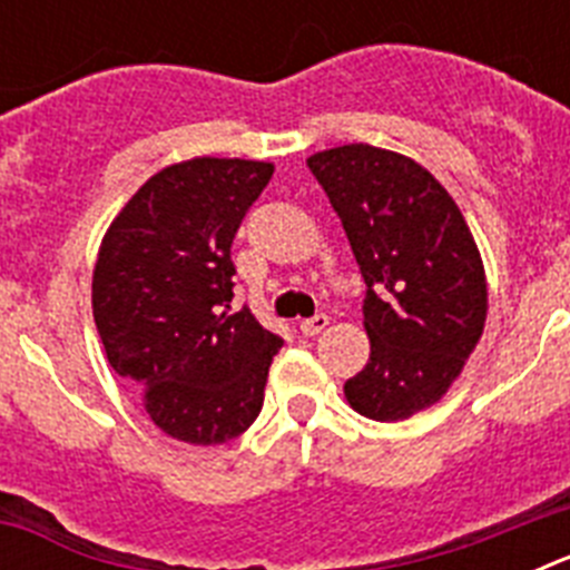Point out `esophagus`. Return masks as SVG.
<instances>
[{
	"label": "esophagus",
	"instance_id": "esophagus-1",
	"mask_svg": "<svg viewBox=\"0 0 570 570\" xmlns=\"http://www.w3.org/2000/svg\"><path fill=\"white\" fill-rule=\"evenodd\" d=\"M328 328V316L325 314H316V316H311V320H305L299 325V331L305 336H316V334H322V331Z\"/></svg>",
	"mask_w": 570,
	"mask_h": 570
}]
</instances>
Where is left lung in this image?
I'll list each match as a JSON object with an SVG mask.
<instances>
[{
  "instance_id": "8db88e82",
  "label": "left lung",
  "mask_w": 570,
  "mask_h": 570,
  "mask_svg": "<svg viewBox=\"0 0 570 570\" xmlns=\"http://www.w3.org/2000/svg\"><path fill=\"white\" fill-rule=\"evenodd\" d=\"M308 168L367 285L371 356L345 396L367 420H407L448 394L485 328L476 242L451 194L407 156L360 142L314 154Z\"/></svg>"
}]
</instances>
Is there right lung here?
Instances as JSON below:
<instances>
[{
	"instance_id": "1",
	"label": "right lung",
	"mask_w": 570,
	"mask_h": 570,
	"mask_svg": "<svg viewBox=\"0 0 570 570\" xmlns=\"http://www.w3.org/2000/svg\"><path fill=\"white\" fill-rule=\"evenodd\" d=\"M271 163L196 156L154 174L110 223L94 268V322L116 374L159 431L223 445L259 416L282 340L230 311V242Z\"/></svg>"
}]
</instances>
